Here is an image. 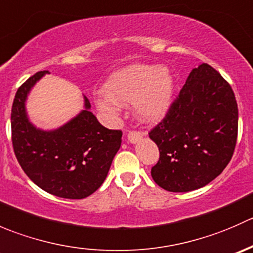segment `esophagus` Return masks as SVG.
<instances>
[{
  "label": "esophagus",
  "mask_w": 253,
  "mask_h": 253,
  "mask_svg": "<svg viewBox=\"0 0 253 253\" xmlns=\"http://www.w3.org/2000/svg\"><path fill=\"white\" fill-rule=\"evenodd\" d=\"M142 136H143V134L138 131H129L128 133H127V138H128V141L131 143L138 142L139 139L142 138Z\"/></svg>",
  "instance_id": "1"
}]
</instances>
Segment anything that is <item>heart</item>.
I'll return each instance as SVG.
<instances>
[{"instance_id": "1", "label": "heart", "mask_w": 253, "mask_h": 253, "mask_svg": "<svg viewBox=\"0 0 253 253\" xmlns=\"http://www.w3.org/2000/svg\"><path fill=\"white\" fill-rule=\"evenodd\" d=\"M174 82L169 70L153 66H132L112 75L105 84L104 95L96 100L103 111L115 112L117 104L134 103L144 120H157L169 109Z\"/></svg>"}]
</instances>
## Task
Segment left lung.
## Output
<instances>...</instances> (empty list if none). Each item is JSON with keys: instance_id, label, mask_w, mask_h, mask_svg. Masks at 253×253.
Instances as JSON below:
<instances>
[{"instance_id": "left-lung-1", "label": "left lung", "mask_w": 253, "mask_h": 253, "mask_svg": "<svg viewBox=\"0 0 253 253\" xmlns=\"http://www.w3.org/2000/svg\"><path fill=\"white\" fill-rule=\"evenodd\" d=\"M237 126L230 84L208 63L193 68L164 119L149 131L160 154L153 180L170 192L206 186L233 158Z\"/></svg>"}]
</instances>
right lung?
I'll return each instance as SVG.
<instances>
[{
	"instance_id": "add662e5",
	"label": "right lung",
	"mask_w": 253,
	"mask_h": 253,
	"mask_svg": "<svg viewBox=\"0 0 253 253\" xmlns=\"http://www.w3.org/2000/svg\"><path fill=\"white\" fill-rule=\"evenodd\" d=\"M47 71H40L18 88L11 112L12 145L28 177L61 198L82 200L95 192L106 178L120 149L121 129H109L85 110L56 131L37 129L27 119L24 101L30 88Z\"/></svg>"
}]
</instances>
